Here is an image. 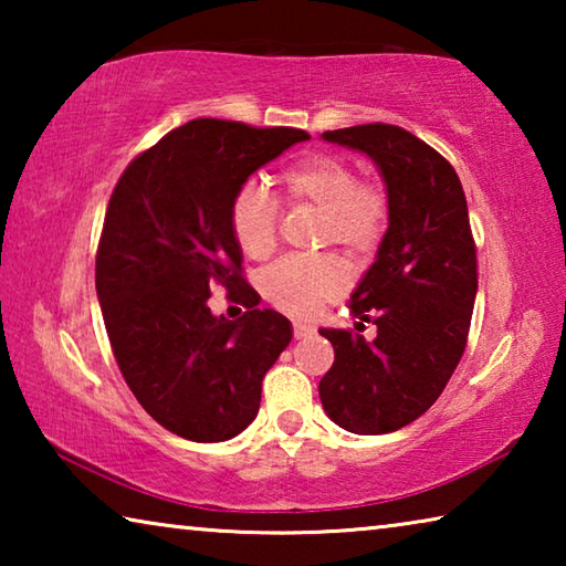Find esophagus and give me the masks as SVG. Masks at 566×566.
<instances>
[{
  "label": "esophagus",
  "instance_id": "1",
  "mask_svg": "<svg viewBox=\"0 0 566 566\" xmlns=\"http://www.w3.org/2000/svg\"><path fill=\"white\" fill-rule=\"evenodd\" d=\"M292 332H294V339H306L314 334V327H310V324H302V322H294Z\"/></svg>",
  "mask_w": 566,
  "mask_h": 566
}]
</instances>
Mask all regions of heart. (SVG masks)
I'll return each instance as SVG.
<instances>
[{"mask_svg":"<svg viewBox=\"0 0 566 566\" xmlns=\"http://www.w3.org/2000/svg\"><path fill=\"white\" fill-rule=\"evenodd\" d=\"M282 187L292 202L319 207L324 244H339L352 256L369 254L389 227V195L379 181H359L357 169L334 155H310L282 171ZM276 207L266 191L249 181L237 191L229 209V227L239 249L252 260H264L276 247ZM349 272L339 256L317 260L286 256L262 274L266 302L292 317H312L324 302L344 292Z\"/></svg>","mask_w":566,"mask_h":566,"instance_id":"obj_1","label":"heart"}]
</instances>
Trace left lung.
Returning <instances> with one entry per match:
<instances>
[{
  "mask_svg": "<svg viewBox=\"0 0 566 566\" xmlns=\"http://www.w3.org/2000/svg\"><path fill=\"white\" fill-rule=\"evenodd\" d=\"M361 151L389 195V227L352 292V312L377 334L319 329L334 364L319 381L327 417L354 434H387L424 415L467 347L476 300V249L454 167L395 124L322 134Z\"/></svg>",
  "mask_w": 566,
  "mask_h": 566,
  "instance_id": "obj_1",
  "label": "left lung"
}]
</instances>
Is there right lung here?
I'll return each instance as SVG.
<instances>
[{
  "mask_svg": "<svg viewBox=\"0 0 566 566\" xmlns=\"http://www.w3.org/2000/svg\"><path fill=\"white\" fill-rule=\"evenodd\" d=\"M310 134L191 119L124 169L97 252V296L122 377L147 415L189 442H227L252 424L262 379L292 322L249 310L214 317L209 290L244 304L229 209L244 181Z\"/></svg>",
  "mask_w": 566,
  "mask_h": 566,
  "instance_id": "right-lung-1",
  "label": "right lung"
}]
</instances>
